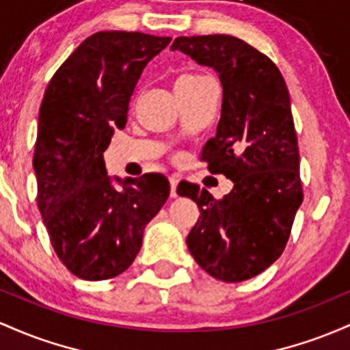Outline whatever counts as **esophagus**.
<instances>
[{
    "instance_id": "34e87169",
    "label": "esophagus",
    "mask_w": 350,
    "mask_h": 350,
    "mask_svg": "<svg viewBox=\"0 0 350 350\" xmlns=\"http://www.w3.org/2000/svg\"><path fill=\"white\" fill-rule=\"evenodd\" d=\"M178 182H180L178 176L176 175L170 176V196L172 198H176V196H178L176 195V187H178Z\"/></svg>"
}]
</instances>
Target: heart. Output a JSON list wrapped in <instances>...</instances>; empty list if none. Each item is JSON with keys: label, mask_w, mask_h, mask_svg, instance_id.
Wrapping results in <instances>:
<instances>
[{"label": "heart", "mask_w": 350, "mask_h": 350, "mask_svg": "<svg viewBox=\"0 0 350 350\" xmlns=\"http://www.w3.org/2000/svg\"><path fill=\"white\" fill-rule=\"evenodd\" d=\"M202 77H205L203 74H198V72H187V74H182V76L176 79V82L180 81H195V79H202Z\"/></svg>", "instance_id": "heart-1"}]
</instances>
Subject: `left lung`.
I'll return each mask as SVG.
<instances>
[{
  "instance_id": "8db88e82",
  "label": "left lung",
  "mask_w": 350,
  "mask_h": 350,
  "mask_svg": "<svg viewBox=\"0 0 350 350\" xmlns=\"http://www.w3.org/2000/svg\"><path fill=\"white\" fill-rule=\"evenodd\" d=\"M172 51L218 74L221 117L202 159L211 174L233 182L223 200L195 183L176 188L200 210L187 237L188 250L219 281L250 280L281 256L302 203L288 88L269 57L228 34L176 38Z\"/></svg>"
}]
</instances>
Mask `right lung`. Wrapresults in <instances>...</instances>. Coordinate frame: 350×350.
I'll use <instances>...</instances> for the list:
<instances>
[{"instance_id":"add662e5","label":"right lung","mask_w":350,"mask_h":350,"mask_svg":"<svg viewBox=\"0 0 350 350\" xmlns=\"http://www.w3.org/2000/svg\"><path fill=\"white\" fill-rule=\"evenodd\" d=\"M170 41L125 31L92 34L56 70L42 97L33 159L38 206L59 260L81 280L124 273L170 195L162 174L112 178L104 162L113 131L127 124L142 70Z\"/></svg>"}]
</instances>
